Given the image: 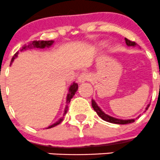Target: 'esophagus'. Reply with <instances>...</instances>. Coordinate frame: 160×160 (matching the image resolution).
Returning <instances> with one entry per match:
<instances>
[{
	"label": "esophagus",
	"mask_w": 160,
	"mask_h": 160,
	"mask_svg": "<svg viewBox=\"0 0 160 160\" xmlns=\"http://www.w3.org/2000/svg\"><path fill=\"white\" fill-rule=\"evenodd\" d=\"M91 79V75L89 73V72H83V73L80 74L79 76L78 79H77V81H78L79 83H83V82H86L88 80H90Z\"/></svg>",
	"instance_id": "1"
}]
</instances>
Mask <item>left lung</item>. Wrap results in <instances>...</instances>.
Returning a JSON list of instances; mask_svg holds the SVG:
<instances>
[{"label": "left lung", "mask_w": 160, "mask_h": 160, "mask_svg": "<svg viewBox=\"0 0 160 160\" xmlns=\"http://www.w3.org/2000/svg\"><path fill=\"white\" fill-rule=\"evenodd\" d=\"M125 41H126V44L128 46H135L136 45L135 42L130 41V40H128V39H127V38H125ZM91 102H92L91 105H92V107H93V108H94V111H95L96 112H97V114L98 115V116H100V117L102 118L103 120H105V121L109 122V123H116V124H128V123H133V122H134V119H116V118L112 117V116H108V115L105 114V113L104 112L102 111V110L98 106V105H97V103L95 102V101L93 100L92 99V101H91ZM149 105H150L148 104V106H147L146 108H145V110L148 109V108L149 107Z\"/></svg>", "instance_id": "left-lung-1"}]
</instances>
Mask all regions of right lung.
Here are the masks:
<instances>
[{
    "mask_svg": "<svg viewBox=\"0 0 160 160\" xmlns=\"http://www.w3.org/2000/svg\"><path fill=\"white\" fill-rule=\"evenodd\" d=\"M53 43H54V41H32V42L29 43V44H28V45L23 46L22 48L20 51L26 50V49H28V48H49V47H51L52 44H53ZM17 55H18V52H16V53L14 55V56L12 57V61H11V63L14 61V59L16 58ZM77 89H78V84H77V83H75V82H73V83L70 85V87H69V92H68L67 97H66V103L68 104L70 102L71 98H72L73 97L74 94H76ZM67 110H68V106L66 105V108H65L64 113H63V116H64V115L66 114V112H67ZM62 119H63V117L60 118V119H58L56 123H55L54 124L49 126L48 128H54V127L57 126V125H58L62 121Z\"/></svg>",
    "mask_w": 160,
    "mask_h": 160,
    "instance_id": "add662e5",
    "label": "right lung"
}]
</instances>
